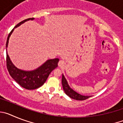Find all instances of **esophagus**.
Returning <instances> with one entry per match:
<instances>
[{"mask_svg":"<svg viewBox=\"0 0 123 123\" xmlns=\"http://www.w3.org/2000/svg\"><path fill=\"white\" fill-rule=\"evenodd\" d=\"M58 66H59L60 68H63V67H64L65 66V61L63 60H60L58 62Z\"/></svg>","mask_w":123,"mask_h":123,"instance_id":"34e87169","label":"esophagus"}]
</instances>
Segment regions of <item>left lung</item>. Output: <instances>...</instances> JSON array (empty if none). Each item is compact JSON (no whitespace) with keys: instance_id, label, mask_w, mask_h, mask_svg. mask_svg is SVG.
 Masks as SVG:
<instances>
[{"instance_id":"8db88e82","label":"left lung","mask_w":123,"mask_h":123,"mask_svg":"<svg viewBox=\"0 0 123 123\" xmlns=\"http://www.w3.org/2000/svg\"><path fill=\"white\" fill-rule=\"evenodd\" d=\"M62 86H63V89L64 91L66 93L67 95L70 97V98H73L74 100H84L87 98H89L91 96H83L78 93L74 91L72 89L69 87V85L68 84L67 79H65V76L63 74L62 75Z\"/></svg>"}]
</instances>
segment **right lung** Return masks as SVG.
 <instances>
[{"instance_id":"right-lung-1","label":"right lung","mask_w":123,"mask_h":123,"mask_svg":"<svg viewBox=\"0 0 123 123\" xmlns=\"http://www.w3.org/2000/svg\"><path fill=\"white\" fill-rule=\"evenodd\" d=\"M30 19L32 20L34 19V18L25 19L17 24L15 28L19 26V25H21L25 21L30 20ZM13 30L14 29H13L8 34L7 39H6V48L8 47L9 37ZM58 61H59V59L58 58L49 60L45 63L43 64L41 67L36 70L32 71H25L18 69L13 65L7 53H6V68L9 72L10 75L19 85L28 90L36 89L42 86L45 83L47 79L48 78L50 73L55 68L58 67Z\"/></svg>"}]
</instances>
